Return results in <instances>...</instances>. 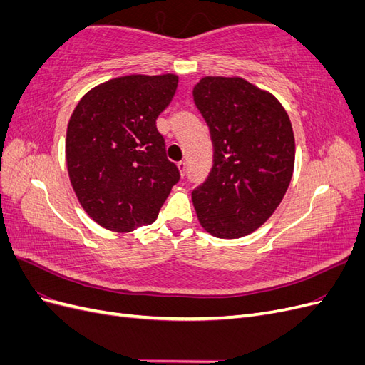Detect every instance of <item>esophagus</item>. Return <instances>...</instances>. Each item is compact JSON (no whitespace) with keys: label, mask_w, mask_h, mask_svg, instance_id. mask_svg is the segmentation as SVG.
<instances>
[{"label":"esophagus","mask_w":365,"mask_h":365,"mask_svg":"<svg viewBox=\"0 0 365 365\" xmlns=\"http://www.w3.org/2000/svg\"><path fill=\"white\" fill-rule=\"evenodd\" d=\"M185 161H180L178 163V169H180V173H181V176H184L185 175Z\"/></svg>","instance_id":"34e87169"}]
</instances>
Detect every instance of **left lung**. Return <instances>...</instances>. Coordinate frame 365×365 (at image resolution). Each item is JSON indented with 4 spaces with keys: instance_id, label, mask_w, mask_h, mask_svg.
<instances>
[{
    "instance_id": "left-lung-1",
    "label": "left lung",
    "mask_w": 365,
    "mask_h": 365,
    "mask_svg": "<svg viewBox=\"0 0 365 365\" xmlns=\"http://www.w3.org/2000/svg\"><path fill=\"white\" fill-rule=\"evenodd\" d=\"M193 101L213 143V168L192 192L202 228L220 239L263 225L288 190L295 140L288 113L271 93L242 77L205 76Z\"/></svg>"
}]
</instances>
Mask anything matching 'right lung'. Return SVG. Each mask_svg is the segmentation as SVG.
Here are the masks:
<instances>
[{
  "mask_svg": "<svg viewBox=\"0 0 365 365\" xmlns=\"http://www.w3.org/2000/svg\"><path fill=\"white\" fill-rule=\"evenodd\" d=\"M176 86L172 73L121 76L91 88L74 108L65 141L68 176L103 228L129 233L152 224L180 181L155 123Z\"/></svg>",
  "mask_w": 365,
  "mask_h": 365,
  "instance_id": "right-lung-1",
  "label": "right lung"
}]
</instances>
